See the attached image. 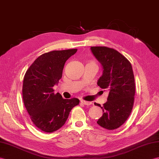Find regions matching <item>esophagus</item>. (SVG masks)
I'll list each match as a JSON object with an SVG mask.
<instances>
[{
  "label": "esophagus",
  "mask_w": 159,
  "mask_h": 159,
  "mask_svg": "<svg viewBox=\"0 0 159 159\" xmlns=\"http://www.w3.org/2000/svg\"><path fill=\"white\" fill-rule=\"evenodd\" d=\"M80 102L84 105H91L92 104V103L90 102H87V101H84V100H80Z\"/></svg>",
  "instance_id": "1"
}]
</instances>
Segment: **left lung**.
Masks as SVG:
<instances>
[{
    "instance_id": "left-lung-1",
    "label": "left lung",
    "mask_w": 159,
    "mask_h": 159,
    "mask_svg": "<svg viewBox=\"0 0 159 159\" xmlns=\"http://www.w3.org/2000/svg\"><path fill=\"white\" fill-rule=\"evenodd\" d=\"M91 51L103 68L98 85L109 91L104 106L94 104L104 112L97 123L106 129H115L127 120L134 106L135 86L132 66L126 57L114 49L91 47Z\"/></svg>"
}]
</instances>
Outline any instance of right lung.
Masks as SVG:
<instances>
[{"instance_id": "add662e5", "label": "right lung", "mask_w": 159, "mask_h": 159, "mask_svg": "<svg viewBox=\"0 0 159 159\" xmlns=\"http://www.w3.org/2000/svg\"><path fill=\"white\" fill-rule=\"evenodd\" d=\"M76 49L53 51L42 54L25 74L22 95L24 106L35 126L52 133L60 129L79 99H66L53 87L61 79L66 61Z\"/></svg>"}]
</instances>
